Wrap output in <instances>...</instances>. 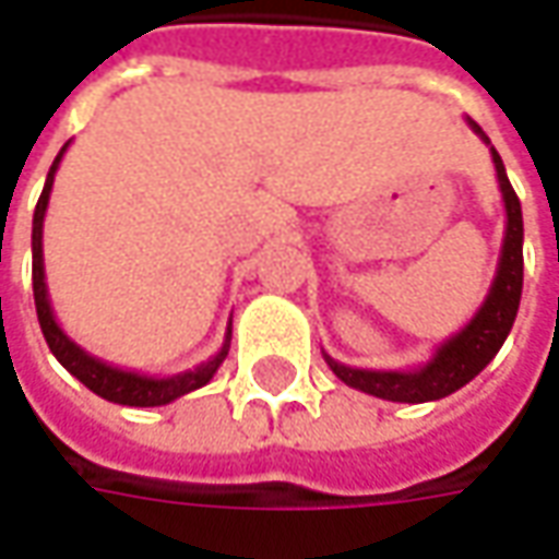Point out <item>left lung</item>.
<instances>
[{"mask_svg": "<svg viewBox=\"0 0 559 559\" xmlns=\"http://www.w3.org/2000/svg\"><path fill=\"white\" fill-rule=\"evenodd\" d=\"M468 124L471 131L489 146V136L480 131V124L471 119ZM489 152H492V165H496V177H499V189H502L508 223H504L499 269H496V278H492L484 306L455 336L438 345L431 360H425L423 367H413V370H360V367H345L340 360L324 355L330 370L340 376L345 385L382 397V401L425 404V401H440L462 385H468L471 379L499 355V348L514 328L520 294H523V214H520L518 192L511 189V180L504 174L502 155L492 146Z\"/></svg>", "mask_w": 559, "mask_h": 559, "instance_id": "8db88e82", "label": "left lung"}]
</instances>
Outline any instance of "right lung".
Instances as JSON below:
<instances>
[{
    "label": "right lung",
    "mask_w": 559,
    "mask_h": 559,
    "mask_svg": "<svg viewBox=\"0 0 559 559\" xmlns=\"http://www.w3.org/2000/svg\"><path fill=\"white\" fill-rule=\"evenodd\" d=\"M70 146V143H67ZM67 146L57 152L55 165L48 170V180H45V189H41L39 204H36V214H33V296H36V314H39V328L45 333V343L67 370H70L82 385H88L94 394H100L104 401H112V404H121V407H165L170 401L183 397L189 391L201 389L214 379L216 367L226 360L229 355V340L231 330H226V343L216 352L214 358H207L199 367L192 370H183V373L174 376H146L134 373V370H121V367H112L106 360L88 355L82 345H75L60 330L55 318V309H51V299H48V284H45V263H41V223H45V211H48V199H51V186H55V174L60 158Z\"/></svg>",
    "instance_id": "obj_1"
}]
</instances>
